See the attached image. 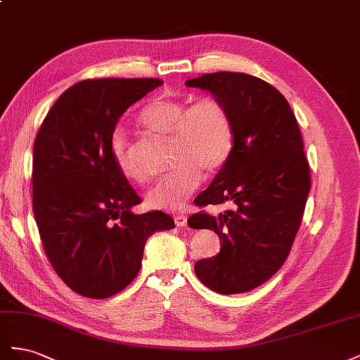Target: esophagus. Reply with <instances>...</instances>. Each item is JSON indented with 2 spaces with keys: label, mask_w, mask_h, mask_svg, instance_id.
Instances as JSON below:
<instances>
[{
  "label": "esophagus",
  "mask_w": 360,
  "mask_h": 360,
  "mask_svg": "<svg viewBox=\"0 0 360 360\" xmlns=\"http://www.w3.org/2000/svg\"><path fill=\"white\" fill-rule=\"evenodd\" d=\"M174 224H176L178 228H182V226H187V215H184V214H176V215H174Z\"/></svg>",
  "instance_id": "1"
}]
</instances>
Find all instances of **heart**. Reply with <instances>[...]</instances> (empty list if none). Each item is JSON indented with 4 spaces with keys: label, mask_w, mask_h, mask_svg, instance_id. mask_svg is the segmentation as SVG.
<instances>
[{
    "label": "heart",
    "mask_w": 360,
    "mask_h": 360,
    "mask_svg": "<svg viewBox=\"0 0 360 360\" xmlns=\"http://www.w3.org/2000/svg\"><path fill=\"white\" fill-rule=\"evenodd\" d=\"M139 125L150 134L170 137V166L145 196L148 207L179 210L199 187L202 173L211 176L228 162L233 149V122L220 99L202 98L187 102L157 98L139 112ZM111 157L127 179L146 181L134 157L131 141L116 132L111 139Z\"/></svg>",
    "instance_id": "heart-1"
}]
</instances>
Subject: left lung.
Returning <instances> with one entry per match:
<instances>
[{
	"instance_id": "left-lung-1",
	"label": "left lung",
	"mask_w": 360,
	"mask_h": 360,
	"mask_svg": "<svg viewBox=\"0 0 360 360\" xmlns=\"http://www.w3.org/2000/svg\"><path fill=\"white\" fill-rule=\"evenodd\" d=\"M186 86L220 99L235 132L228 162L194 200L198 207L229 200L233 210L190 217L196 229L217 233L221 245L212 258L194 264V271L215 292H248L279 271L300 228L311 190L302 132L288 101L258 77L214 72Z\"/></svg>"
}]
</instances>
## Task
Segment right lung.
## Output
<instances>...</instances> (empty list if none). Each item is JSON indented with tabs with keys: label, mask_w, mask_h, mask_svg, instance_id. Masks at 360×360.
<instances>
[{
	"label": "right lung",
	"mask_w": 360,
	"mask_h": 360,
	"mask_svg": "<svg viewBox=\"0 0 360 360\" xmlns=\"http://www.w3.org/2000/svg\"><path fill=\"white\" fill-rule=\"evenodd\" d=\"M161 84L158 78L79 81L56 101L36 136L32 181L40 240L61 281L89 299L127 288L148 238L174 228L162 211H131L141 199L110 149L119 117Z\"/></svg>",
	"instance_id": "1"
}]
</instances>
